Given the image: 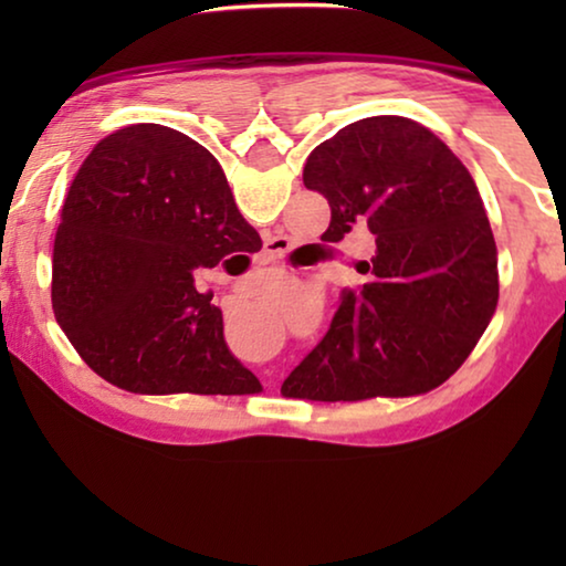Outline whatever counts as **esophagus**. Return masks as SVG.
<instances>
[{
    "mask_svg": "<svg viewBox=\"0 0 566 566\" xmlns=\"http://www.w3.org/2000/svg\"><path fill=\"white\" fill-rule=\"evenodd\" d=\"M283 252H285V242L281 237L268 239L265 247H262V258H265V262H277L283 258Z\"/></svg>",
    "mask_w": 566,
    "mask_h": 566,
    "instance_id": "esophagus-1",
    "label": "esophagus"
}]
</instances>
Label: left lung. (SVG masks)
Wrapping results in <instances>:
<instances>
[{
    "label": "left lung",
    "instance_id": "left-lung-1",
    "mask_svg": "<svg viewBox=\"0 0 566 566\" xmlns=\"http://www.w3.org/2000/svg\"><path fill=\"white\" fill-rule=\"evenodd\" d=\"M304 185L332 208L322 242L368 229L376 252L283 397L355 401L436 389L497 306V247L461 159L399 115L355 120L308 154Z\"/></svg>",
    "mask_w": 566,
    "mask_h": 566
}]
</instances>
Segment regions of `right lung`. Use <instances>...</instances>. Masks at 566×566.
I'll use <instances>...</instances> for the list:
<instances>
[{
	"label": "right lung",
	"mask_w": 566,
	"mask_h": 566,
	"mask_svg": "<svg viewBox=\"0 0 566 566\" xmlns=\"http://www.w3.org/2000/svg\"><path fill=\"white\" fill-rule=\"evenodd\" d=\"M262 247L213 154L138 123L103 138L53 242V314L82 360L136 394H254L196 275Z\"/></svg>",
	"instance_id": "1"
}]
</instances>
